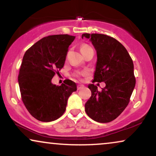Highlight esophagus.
Here are the masks:
<instances>
[{"label":"esophagus","mask_w":156,"mask_h":156,"mask_svg":"<svg viewBox=\"0 0 156 156\" xmlns=\"http://www.w3.org/2000/svg\"><path fill=\"white\" fill-rule=\"evenodd\" d=\"M84 87V86L83 84H78L77 85V89H79V90H80V89H83Z\"/></svg>","instance_id":"1"}]
</instances>
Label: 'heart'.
<instances>
[{"label":"heart","mask_w":156,"mask_h":156,"mask_svg":"<svg viewBox=\"0 0 156 156\" xmlns=\"http://www.w3.org/2000/svg\"><path fill=\"white\" fill-rule=\"evenodd\" d=\"M91 48L90 46H89L88 44H82V46H81V52L82 53H84V52H86L87 50H88L89 49H91ZM88 74V72L86 71V70H84V71H78V72H76L75 74H74V76H76V77H78L80 78V76H86Z\"/></svg>","instance_id":"b5f03b06"}]
</instances>
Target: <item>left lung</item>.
I'll use <instances>...</instances> for the list:
<instances>
[{"label": "left lung", "mask_w": 156, "mask_h": 156, "mask_svg": "<svg viewBox=\"0 0 156 156\" xmlns=\"http://www.w3.org/2000/svg\"><path fill=\"white\" fill-rule=\"evenodd\" d=\"M91 42L97 55L94 80L104 82L105 87L98 91L89 84L91 96L85 104V112L94 121L108 123L116 119L129 103L136 85L133 63L122 44L103 34H82Z\"/></svg>", "instance_id": "obj_1"}]
</instances>
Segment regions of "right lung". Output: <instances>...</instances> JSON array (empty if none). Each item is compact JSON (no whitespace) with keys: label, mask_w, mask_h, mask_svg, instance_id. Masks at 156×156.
Returning a JSON list of instances; mask_svg holds the SVG:
<instances>
[{"label":"right lung","mask_w":156,"mask_h":156,"mask_svg":"<svg viewBox=\"0 0 156 156\" xmlns=\"http://www.w3.org/2000/svg\"><path fill=\"white\" fill-rule=\"evenodd\" d=\"M75 36L54 35L43 37L25 52L18 75L23 104L38 121L50 122L63 115L67 100L76 91L68 80L60 86L52 79L65 65L68 48Z\"/></svg>","instance_id":"obj_1"}]
</instances>
